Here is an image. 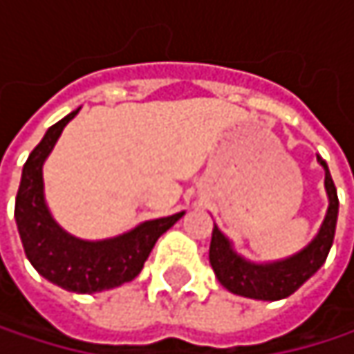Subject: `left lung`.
<instances>
[{"instance_id": "left-lung-1", "label": "left lung", "mask_w": 354, "mask_h": 354, "mask_svg": "<svg viewBox=\"0 0 354 354\" xmlns=\"http://www.w3.org/2000/svg\"><path fill=\"white\" fill-rule=\"evenodd\" d=\"M318 162L326 170V190H328V213L319 227V234L314 238V242L299 254L272 262V264H252L244 258H240L225 236L213 227V238L209 248V262L219 279V283L242 297L250 299H262V301H279L289 295H293L314 272L326 262L328 252L334 242L336 232V217H338V194L336 186L332 182V176L328 172L326 162L318 158Z\"/></svg>"}]
</instances>
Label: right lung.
<instances>
[{
	"mask_svg": "<svg viewBox=\"0 0 354 354\" xmlns=\"http://www.w3.org/2000/svg\"><path fill=\"white\" fill-rule=\"evenodd\" d=\"M75 114L77 110L55 122L28 156L14 215L24 252L38 274L73 293H98L133 281L141 272L158 238L184 213L145 221L133 232L104 242H84L65 234L44 205L42 164Z\"/></svg>",
	"mask_w": 354,
	"mask_h": 354,
	"instance_id": "right-lung-1",
	"label": "right lung"
}]
</instances>
